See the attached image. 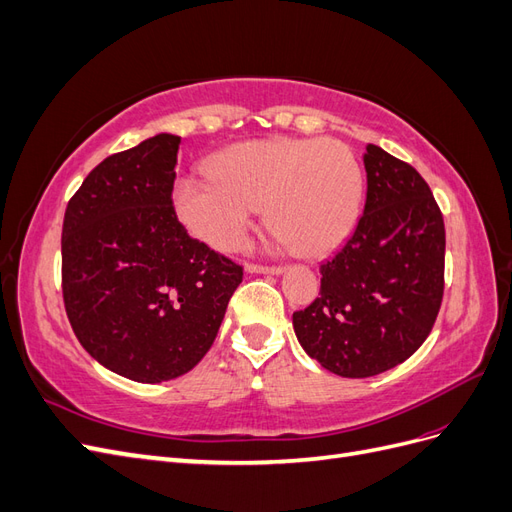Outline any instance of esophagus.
I'll use <instances>...</instances> for the list:
<instances>
[{
    "label": "esophagus",
    "instance_id": "34e87169",
    "mask_svg": "<svg viewBox=\"0 0 512 512\" xmlns=\"http://www.w3.org/2000/svg\"><path fill=\"white\" fill-rule=\"evenodd\" d=\"M247 273H262V275H282L284 267H260V265H245Z\"/></svg>",
    "mask_w": 512,
    "mask_h": 512
}]
</instances>
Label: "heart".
Segmentation results:
<instances>
[{
    "label": "heart",
    "mask_w": 512,
    "mask_h": 512,
    "mask_svg": "<svg viewBox=\"0 0 512 512\" xmlns=\"http://www.w3.org/2000/svg\"><path fill=\"white\" fill-rule=\"evenodd\" d=\"M209 177L175 185V209L192 235L218 252L245 243L258 209L282 245L322 256L359 220L363 170L335 138H262L226 147L207 164Z\"/></svg>",
    "instance_id": "heart-1"
}]
</instances>
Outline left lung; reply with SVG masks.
<instances>
[{
    "label": "left lung",
    "mask_w": 512,
    "mask_h": 512,
    "mask_svg": "<svg viewBox=\"0 0 512 512\" xmlns=\"http://www.w3.org/2000/svg\"><path fill=\"white\" fill-rule=\"evenodd\" d=\"M352 237L320 265V297L292 314L303 350L344 378L404 363L427 339L444 292V220L425 179L376 145Z\"/></svg>",
    "instance_id": "1"
}]
</instances>
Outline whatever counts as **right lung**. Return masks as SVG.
Masks as SVG:
<instances>
[{"label": "right lung", "instance_id": "1", "mask_svg": "<svg viewBox=\"0 0 512 512\" xmlns=\"http://www.w3.org/2000/svg\"><path fill=\"white\" fill-rule=\"evenodd\" d=\"M181 136L156 134L100 162L66 209L61 286L81 346L156 384L203 359L243 269L192 239L173 207Z\"/></svg>", "mask_w": 512, "mask_h": 512}]
</instances>
